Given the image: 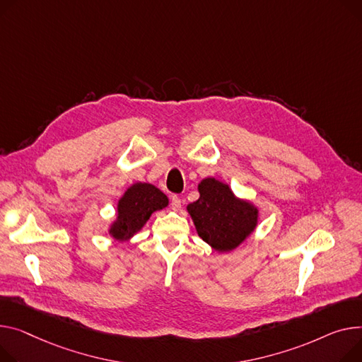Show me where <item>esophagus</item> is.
<instances>
[{
    "instance_id": "1",
    "label": "esophagus",
    "mask_w": 362,
    "mask_h": 362,
    "mask_svg": "<svg viewBox=\"0 0 362 362\" xmlns=\"http://www.w3.org/2000/svg\"><path fill=\"white\" fill-rule=\"evenodd\" d=\"M180 206H182L180 198H179L177 195H173V197H172V208H173L175 211H177V209H180Z\"/></svg>"
}]
</instances>
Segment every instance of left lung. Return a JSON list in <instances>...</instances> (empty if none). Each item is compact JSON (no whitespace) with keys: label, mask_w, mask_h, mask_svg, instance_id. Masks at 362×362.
Segmentation results:
<instances>
[{"label":"left lung","mask_w":362,"mask_h":362,"mask_svg":"<svg viewBox=\"0 0 362 362\" xmlns=\"http://www.w3.org/2000/svg\"><path fill=\"white\" fill-rule=\"evenodd\" d=\"M199 199L187 205V214L198 235L212 250L230 253L255 233L259 208L249 199L238 198L231 187L215 177L198 183Z\"/></svg>","instance_id":"left-lung-1"}]
</instances>
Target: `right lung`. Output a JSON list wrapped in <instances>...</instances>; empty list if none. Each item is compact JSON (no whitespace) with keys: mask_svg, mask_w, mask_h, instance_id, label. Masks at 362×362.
<instances>
[{"mask_svg":"<svg viewBox=\"0 0 362 362\" xmlns=\"http://www.w3.org/2000/svg\"><path fill=\"white\" fill-rule=\"evenodd\" d=\"M167 206L168 198L157 186L147 182H135L117 199L116 216L109 224L107 234L115 242L129 243L156 211Z\"/></svg>","mask_w":362,"mask_h":362,"instance_id":"1","label":"right lung"}]
</instances>
